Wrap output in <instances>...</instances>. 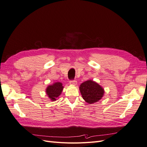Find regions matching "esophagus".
I'll return each mask as SVG.
<instances>
[{"mask_svg":"<svg viewBox=\"0 0 147 147\" xmlns=\"http://www.w3.org/2000/svg\"><path fill=\"white\" fill-rule=\"evenodd\" d=\"M69 83L71 84V85H76L77 84V81H76L75 80H69Z\"/></svg>","mask_w":147,"mask_h":147,"instance_id":"1","label":"esophagus"}]
</instances>
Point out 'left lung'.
<instances>
[{"label": "left lung", "instance_id": "1", "mask_svg": "<svg viewBox=\"0 0 147 147\" xmlns=\"http://www.w3.org/2000/svg\"><path fill=\"white\" fill-rule=\"evenodd\" d=\"M80 91L84 101L89 104L98 102L102 98L104 93L102 88L92 80L82 83L80 86Z\"/></svg>", "mask_w": 147, "mask_h": 147}]
</instances>
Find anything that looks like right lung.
<instances>
[{
  "instance_id": "right-lung-1",
  "label": "right lung",
  "mask_w": 147,
  "mask_h": 147,
  "mask_svg": "<svg viewBox=\"0 0 147 147\" xmlns=\"http://www.w3.org/2000/svg\"><path fill=\"white\" fill-rule=\"evenodd\" d=\"M63 89V84L60 82H56L52 85L49 86L46 89V94L48 96L51 98L52 101L56 100V98H58L61 94Z\"/></svg>"
}]
</instances>
